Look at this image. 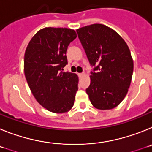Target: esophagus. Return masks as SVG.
Listing matches in <instances>:
<instances>
[{
    "label": "esophagus",
    "instance_id": "34e87169",
    "mask_svg": "<svg viewBox=\"0 0 152 152\" xmlns=\"http://www.w3.org/2000/svg\"><path fill=\"white\" fill-rule=\"evenodd\" d=\"M78 76H79V77H82V76H84V74H83V73H79L78 74Z\"/></svg>",
    "mask_w": 152,
    "mask_h": 152
}]
</instances>
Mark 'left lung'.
Listing matches in <instances>:
<instances>
[{
	"instance_id": "1",
	"label": "left lung",
	"mask_w": 152,
	"mask_h": 152,
	"mask_svg": "<svg viewBox=\"0 0 152 152\" xmlns=\"http://www.w3.org/2000/svg\"><path fill=\"white\" fill-rule=\"evenodd\" d=\"M90 64L91 84L87 89L92 105L98 110L117 107L128 92L133 72L130 50L116 31L95 23L77 29Z\"/></svg>"
}]
</instances>
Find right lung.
<instances>
[{
	"mask_svg": "<svg viewBox=\"0 0 152 152\" xmlns=\"http://www.w3.org/2000/svg\"><path fill=\"white\" fill-rule=\"evenodd\" d=\"M76 37L74 29L45 27L33 36L26 47V81L37 102L50 112L66 113L74 106L78 77L62 71L68 64V46Z\"/></svg>",
	"mask_w": 152,
	"mask_h": 152,
	"instance_id": "obj_1",
	"label": "right lung"
}]
</instances>
